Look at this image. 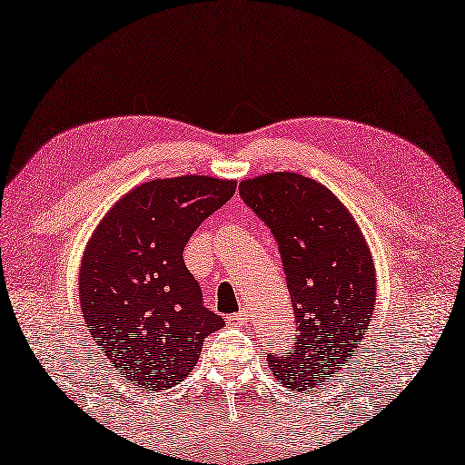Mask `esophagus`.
<instances>
[{"label":"esophagus","instance_id":"34e87169","mask_svg":"<svg viewBox=\"0 0 465 465\" xmlns=\"http://www.w3.org/2000/svg\"><path fill=\"white\" fill-rule=\"evenodd\" d=\"M247 319H249V312L247 311H241L237 314L228 316V322L234 324V327H242V324H247Z\"/></svg>","mask_w":465,"mask_h":465}]
</instances>
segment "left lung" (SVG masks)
<instances>
[{"mask_svg": "<svg viewBox=\"0 0 465 465\" xmlns=\"http://www.w3.org/2000/svg\"><path fill=\"white\" fill-rule=\"evenodd\" d=\"M239 192L278 242L294 306V341L267 353V363L294 392L321 390L353 360L371 322L368 242L337 195L311 177L267 173L241 182Z\"/></svg>", "mask_w": 465, "mask_h": 465, "instance_id": "left-lung-1", "label": "left lung"}]
</instances>
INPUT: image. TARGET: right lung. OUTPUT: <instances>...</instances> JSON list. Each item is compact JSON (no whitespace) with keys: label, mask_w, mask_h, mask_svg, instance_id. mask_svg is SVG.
Wrapping results in <instances>:
<instances>
[{"label":"right lung","mask_w":465,"mask_h":465,"mask_svg":"<svg viewBox=\"0 0 465 465\" xmlns=\"http://www.w3.org/2000/svg\"><path fill=\"white\" fill-rule=\"evenodd\" d=\"M234 190L206 175L153 179L126 193L87 242L79 272L85 327L120 378L144 394L179 384L203 339L224 327L203 306L183 249Z\"/></svg>","instance_id":"1"}]
</instances>
